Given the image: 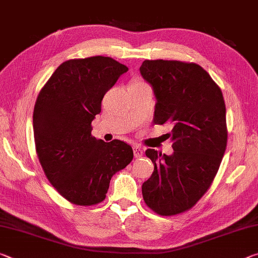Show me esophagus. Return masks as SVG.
I'll list each match as a JSON object with an SVG mask.
<instances>
[{
	"label": "esophagus",
	"mask_w": 258,
	"mask_h": 258,
	"mask_svg": "<svg viewBox=\"0 0 258 258\" xmlns=\"http://www.w3.org/2000/svg\"><path fill=\"white\" fill-rule=\"evenodd\" d=\"M133 151H134V157H135V158H141V157L143 156V150L140 147H138V146H135L133 148Z\"/></svg>",
	"instance_id": "obj_1"
}]
</instances>
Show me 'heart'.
<instances>
[{
  "mask_svg": "<svg viewBox=\"0 0 258 258\" xmlns=\"http://www.w3.org/2000/svg\"><path fill=\"white\" fill-rule=\"evenodd\" d=\"M137 83H138V82H137Z\"/></svg>",
  "mask_w": 258,
  "mask_h": 258,
  "instance_id": "b5f03b06",
  "label": "heart"
}]
</instances>
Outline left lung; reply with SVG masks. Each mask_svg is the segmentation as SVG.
<instances>
[{
  "mask_svg": "<svg viewBox=\"0 0 258 258\" xmlns=\"http://www.w3.org/2000/svg\"><path fill=\"white\" fill-rule=\"evenodd\" d=\"M141 75L157 99L155 124L173 126L174 154L147 149L155 169L142 184L147 206L161 216L189 211L206 194L220 168L228 143L222 91L195 62L145 60Z\"/></svg>",
  "mask_w": 258,
  "mask_h": 258,
  "instance_id": "8db88e82",
  "label": "left lung"
}]
</instances>
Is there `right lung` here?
<instances>
[{
    "mask_svg": "<svg viewBox=\"0 0 258 258\" xmlns=\"http://www.w3.org/2000/svg\"><path fill=\"white\" fill-rule=\"evenodd\" d=\"M127 71L110 56L71 59L38 93L33 113L38 160L54 189L74 205L103 202L112 175L133 159L127 143L91 134L104 94Z\"/></svg>",
    "mask_w": 258,
    "mask_h": 258,
    "instance_id": "add662e5",
    "label": "right lung"
}]
</instances>
